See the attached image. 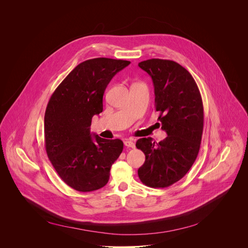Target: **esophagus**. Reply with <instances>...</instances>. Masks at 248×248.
<instances>
[{
    "label": "esophagus",
    "mask_w": 248,
    "mask_h": 248,
    "mask_svg": "<svg viewBox=\"0 0 248 248\" xmlns=\"http://www.w3.org/2000/svg\"><path fill=\"white\" fill-rule=\"evenodd\" d=\"M124 145L128 148H134L135 147V144L133 143L132 140H125L124 141Z\"/></svg>",
    "instance_id": "34e87169"
}]
</instances>
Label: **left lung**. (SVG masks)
Masks as SVG:
<instances>
[{
	"instance_id": "left-lung-1",
	"label": "left lung",
	"mask_w": 248,
	"mask_h": 248,
	"mask_svg": "<svg viewBox=\"0 0 248 248\" xmlns=\"http://www.w3.org/2000/svg\"><path fill=\"white\" fill-rule=\"evenodd\" d=\"M151 77L158 121L168 136L156 143L151 137L137 140L145 154L138 176L145 186L168 187L179 182L192 167L203 132L202 98L192 76L180 63L151 59L138 63Z\"/></svg>"
}]
</instances>
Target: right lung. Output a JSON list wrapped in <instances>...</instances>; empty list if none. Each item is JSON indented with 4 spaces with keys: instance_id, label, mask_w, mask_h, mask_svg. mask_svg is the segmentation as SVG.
I'll list each match as a JSON object with an SVG mask.
<instances>
[{
    "instance_id": "obj_1",
    "label": "right lung",
    "mask_w": 248,
    "mask_h": 248,
    "mask_svg": "<svg viewBox=\"0 0 248 248\" xmlns=\"http://www.w3.org/2000/svg\"><path fill=\"white\" fill-rule=\"evenodd\" d=\"M128 61L87 60L77 65L52 94L44 117L45 147L60 178L72 188L89 192L107 185L110 170L124 149L121 139L90 132L103 111L106 87Z\"/></svg>"
}]
</instances>
